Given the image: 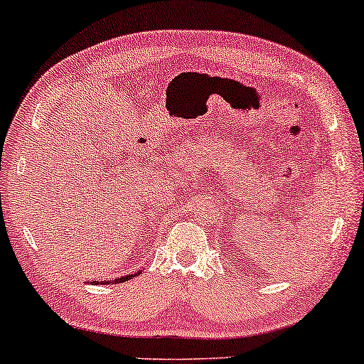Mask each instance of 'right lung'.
I'll return each mask as SVG.
<instances>
[{
    "label": "right lung",
    "mask_w": 364,
    "mask_h": 364,
    "mask_svg": "<svg viewBox=\"0 0 364 364\" xmlns=\"http://www.w3.org/2000/svg\"><path fill=\"white\" fill-rule=\"evenodd\" d=\"M138 273H140V272H138ZM138 273H134V275H124V277H121V278H114L113 282H111V280H109V282H111V284H121V282L132 280V278H133V277H136ZM109 282H101V284H109ZM92 284H94V282H92ZM97 284H100V282H97Z\"/></svg>",
    "instance_id": "right-lung-1"
}]
</instances>
